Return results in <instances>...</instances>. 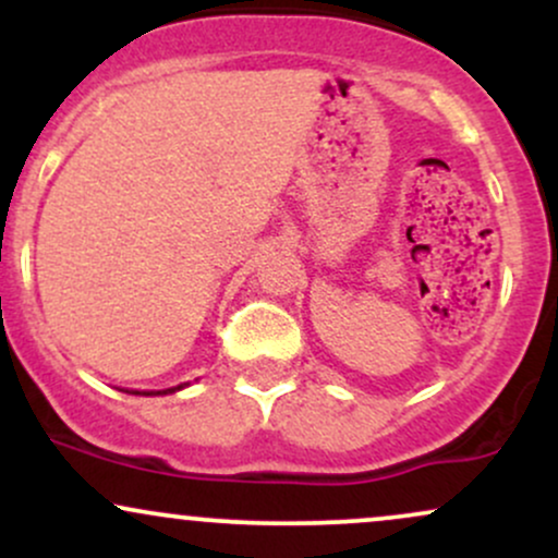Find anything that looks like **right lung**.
Here are the masks:
<instances>
[{
    "label": "right lung",
    "mask_w": 558,
    "mask_h": 558,
    "mask_svg": "<svg viewBox=\"0 0 558 558\" xmlns=\"http://www.w3.org/2000/svg\"><path fill=\"white\" fill-rule=\"evenodd\" d=\"M183 386H178V388H168V390H151V393H172V390H181ZM136 393H138V390H136ZM146 396H149V393H146Z\"/></svg>",
    "instance_id": "obj_1"
}]
</instances>
